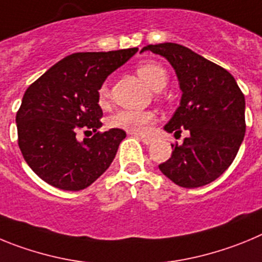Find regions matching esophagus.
<instances>
[{"mask_svg": "<svg viewBox=\"0 0 262 262\" xmlns=\"http://www.w3.org/2000/svg\"><path fill=\"white\" fill-rule=\"evenodd\" d=\"M131 135H135L136 138H139L140 139V140H142L143 143H144V144H147V145H149V144H152V142H154V140H152L151 138H147V136H143V135H138V134H131Z\"/></svg>", "mask_w": 262, "mask_h": 262, "instance_id": "34e87169", "label": "esophagus"}]
</instances>
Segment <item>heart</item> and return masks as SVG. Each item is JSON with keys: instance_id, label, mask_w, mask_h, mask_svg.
<instances>
[{"instance_id": "obj_1", "label": "heart", "mask_w": 262, "mask_h": 262, "mask_svg": "<svg viewBox=\"0 0 262 262\" xmlns=\"http://www.w3.org/2000/svg\"><path fill=\"white\" fill-rule=\"evenodd\" d=\"M139 77L144 81L151 89H164L168 82V73L159 62L145 61L142 62L136 69ZM108 98L107 84H103L98 90L99 105H105ZM155 120L152 111H136V110H119L108 118V126L113 128L124 129L131 134H144L149 124Z\"/></svg>"}]
</instances>
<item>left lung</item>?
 <instances>
[{"label": "left lung", "mask_w": 262, "mask_h": 262, "mask_svg": "<svg viewBox=\"0 0 262 262\" xmlns=\"http://www.w3.org/2000/svg\"><path fill=\"white\" fill-rule=\"evenodd\" d=\"M165 57L182 92L177 110L164 126L166 133L190 135L173 147L159 168L182 187L215 181L232 164L245 134V98L230 72L176 43L151 45L140 52Z\"/></svg>", "instance_id": "left-lung-1"}]
</instances>
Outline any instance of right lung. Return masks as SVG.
<instances>
[{
    "mask_svg": "<svg viewBox=\"0 0 262 262\" xmlns=\"http://www.w3.org/2000/svg\"><path fill=\"white\" fill-rule=\"evenodd\" d=\"M136 52L138 48L72 53L27 88L15 117L18 144L43 181L78 191L110 166L126 133L119 128L97 133L102 126L98 90ZM81 128L96 134L80 142L75 134Z\"/></svg>",
    "mask_w": 262,
    "mask_h": 262,
    "instance_id": "add662e5",
    "label": "right lung"
}]
</instances>
